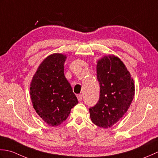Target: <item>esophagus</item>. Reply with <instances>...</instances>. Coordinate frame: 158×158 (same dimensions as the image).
<instances>
[{"mask_svg":"<svg viewBox=\"0 0 158 158\" xmlns=\"http://www.w3.org/2000/svg\"><path fill=\"white\" fill-rule=\"evenodd\" d=\"M77 98H78V100L79 101V102H80V101H82V95H77Z\"/></svg>","mask_w":158,"mask_h":158,"instance_id":"1","label":"esophagus"}]
</instances>
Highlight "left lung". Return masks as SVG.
I'll return each instance as SVG.
<instances>
[{"label": "left lung", "mask_w": 158, "mask_h": 158, "mask_svg": "<svg viewBox=\"0 0 158 158\" xmlns=\"http://www.w3.org/2000/svg\"><path fill=\"white\" fill-rule=\"evenodd\" d=\"M97 78L100 94L95 106L89 108L95 125L112 127L126 113L135 93L134 80L119 58L105 56L98 61Z\"/></svg>", "instance_id": "left-lung-1"}]
</instances>
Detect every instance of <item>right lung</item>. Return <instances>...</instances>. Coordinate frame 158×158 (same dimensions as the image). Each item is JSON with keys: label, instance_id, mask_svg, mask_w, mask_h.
Here are the masks:
<instances>
[{"label": "right lung", "instance_id": "add662e5", "mask_svg": "<svg viewBox=\"0 0 158 158\" xmlns=\"http://www.w3.org/2000/svg\"><path fill=\"white\" fill-rule=\"evenodd\" d=\"M67 56L55 53L40 64L31 82L30 94L37 114L50 126L67 119L71 109L78 103L64 75Z\"/></svg>", "mask_w": 158, "mask_h": 158}]
</instances>
